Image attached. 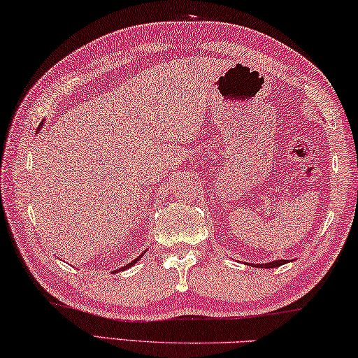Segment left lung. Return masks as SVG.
<instances>
[{"instance_id": "left-lung-1", "label": "left lung", "mask_w": 358, "mask_h": 358, "mask_svg": "<svg viewBox=\"0 0 358 358\" xmlns=\"http://www.w3.org/2000/svg\"><path fill=\"white\" fill-rule=\"evenodd\" d=\"M288 263V259H277L272 261V263H264V264H252L253 268H277V266H282Z\"/></svg>"}]
</instances>
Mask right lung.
I'll use <instances>...</instances> for the list:
<instances>
[{
	"label": "right lung",
	"instance_id": "right-lung-1",
	"mask_svg": "<svg viewBox=\"0 0 358 358\" xmlns=\"http://www.w3.org/2000/svg\"><path fill=\"white\" fill-rule=\"evenodd\" d=\"M38 130H39V127H38ZM141 257H143V253H141L138 258H135L134 261H130V263H129V264H126V266H122V268H121V269H117V271H124V269H127V268H130V266H134L135 263H137V261H138V259H140ZM117 271H115V272H117Z\"/></svg>",
	"mask_w": 358,
	"mask_h": 358
}]
</instances>
